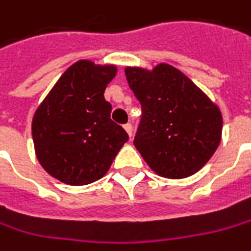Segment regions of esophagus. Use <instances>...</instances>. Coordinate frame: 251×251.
Instances as JSON below:
<instances>
[{"label": "esophagus", "instance_id": "1", "mask_svg": "<svg viewBox=\"0 0 251 251\" xmlns=\"http://www.w3.org/2000/svg\"><path fill=\"white\" fill-rule=\"evenodd\" d=\"M124 130H126V132H127V134H128V137L131 138L132 137V126L131 124H126V126H124Z\"/></svg>", "mask_w": 251, "mask_h": 251}]
</instances>
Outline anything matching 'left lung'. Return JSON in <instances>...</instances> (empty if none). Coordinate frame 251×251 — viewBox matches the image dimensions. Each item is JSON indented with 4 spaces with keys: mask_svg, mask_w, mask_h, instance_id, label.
I'll list each match as a JSON object with an SVG mask.
<instances>
[{
    "mask_svg": "<svg viewBox=\"0 0 251 251\" xmlns=\"http://www.w3.org/2000/svg\"><path fill=\"white\" fill-rule=\"evenodd\" d=\"M126 77L143 107L134 145L157 175L182 179L196 174L222 140L223 117L186 75L168 63L127 66Z\"/></svg>",
    "mask_w": 251,
    "mask_h": 251,
    "instance_id": "1",
    "label": "left lung"
}]
</instances>
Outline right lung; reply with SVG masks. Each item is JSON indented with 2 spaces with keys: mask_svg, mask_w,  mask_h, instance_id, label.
I'll return each mask as SVG.
<instances>
[{
  "mask_svg": "<svg viewBox=\"0 0 251 251\" xmlns=\"http://www.w3.org/2000/svg\"><path fill=\"white\" fill-rule=\"evenodd\" d=\"M117 75L116 65L82 59L59 77L32 119L35 155L57 181L82 186L108 172L127 132L110 120L107 84Z\"/></svg>",
  "mask_w": 251,
  "mask_h": 251,
  "instance_id": "add662e5",
  "label": "right lung"
}]
</instances>
